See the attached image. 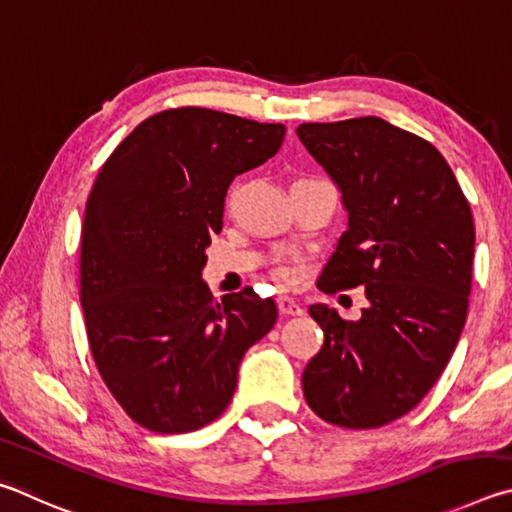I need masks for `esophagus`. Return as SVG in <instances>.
<instances>
[{
  "label": "esophagus",
  "mask_w": 512,
  "mask_h": 512,
  "mask_svg": "<svg viewBox=\"0 0 512 512\" xmlns=\"http://www.w3.org/2000/svg\"><path fill=\"white\" fill-rule=\"evenodd\" d=\"M276 306H279V312H281L283 317H299V315H303L301 303H297V301L290 299V297H279V299H276Z\"/></svg>",
  "instance_id": "1"
}]
</instances>
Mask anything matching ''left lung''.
I'll return each mask as SVG.
<instances>
[{"label":"left lung","instance_id":"obj_1","mask_svg":"<svg viewBox=\"0 0 512 512\" xmlns=\"http://www.w3.org/2000/svg\"><path fill=\"white\" fill-rule=\"evenodd\" d=\"M297 134L348 211L317 288H364L369 299L360 321L324 303L310 306L324 346L303 371V396L330 425H389L441 378L465 326L470 202L432 143L378 116L301 123Z\"/></svg>","mask_w":512,"mask_h":512}]
</instances>
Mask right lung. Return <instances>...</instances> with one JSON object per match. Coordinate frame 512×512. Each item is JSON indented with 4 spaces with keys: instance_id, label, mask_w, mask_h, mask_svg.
<instances>
[{
    "instance_id": "add662e5",
    "label": "right lung",
    "mask_w": 512,
    "mask_h": 512,
    "mask_svg": "<svg viewBox=\"0 0 512 512\" xmlns=\"http://www.w3.org/2000/svg\"><path fill=\"white\" fill-rule=\"evenodd\" d=\"M283 137V123L173 107L141 121L96 177L80 233L87 339L107 389L150 432L213 423L242 355L276 324L254 288L213 299L202 267L233 177Z\"/></svg>"
}]
</instances>
